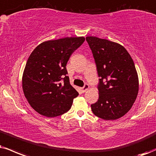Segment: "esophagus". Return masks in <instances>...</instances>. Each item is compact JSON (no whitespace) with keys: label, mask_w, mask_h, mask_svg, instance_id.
Here are the masks:
<instances>
[{"label":"esophagus","mask_w":156,"mask_h":156,"mask_svg":"<svg viewBox=\"0 0 156 156\" xmlns=\"http://www.w3.org/2000/svg\"><path fill=\"white\" fill-rule=\"evenodd\" d=\"M89 87H90L89 84H87V83H85V84H84V85L82 88V91L83 92V93H85V92L87 91L88 89H89Z\"/></svg>","instance_id":"34e87169"}]
</instances>
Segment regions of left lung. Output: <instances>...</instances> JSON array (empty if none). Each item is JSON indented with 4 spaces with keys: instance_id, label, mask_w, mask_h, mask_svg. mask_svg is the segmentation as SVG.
<instances>
[{
    "instance_id": "obj_1",
    "label": "left lung",
    "mask_w": 156,
    "mask_h": 156,
    "mask_svg": "<svg viewBox=\"0 0 156 156\" xmlns=\"http://www.w3.org/2000/svg\"><path fill=\"white\" fill-rule=\"evenodd\" d=\"M99 76V98L91 105L94 114L115 120L131 109L139 90L135 66L127 51L116 43L96 37H86Z\"/></svg>"
}]
</instances>
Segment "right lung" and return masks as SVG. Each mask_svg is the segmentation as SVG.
<instances>
[{
	"label": "right lung",
	"mask_w": 156,
	"mask_h": 156,
	"mask_svg": "<svg viewBox=\"0 0 156 156\" xmlns=\"http://www.w3.org/2000/svg\"><path fill=\"white\" fill-rule=\"evenodd\" d=\"M83 37L49 40L34 48L22 76L25 98L37 113L55 117L66 113L79 93L71 85L66 63L84 43Z\"/></svg>",
	"instance_id": "1"
}]
</instances>
